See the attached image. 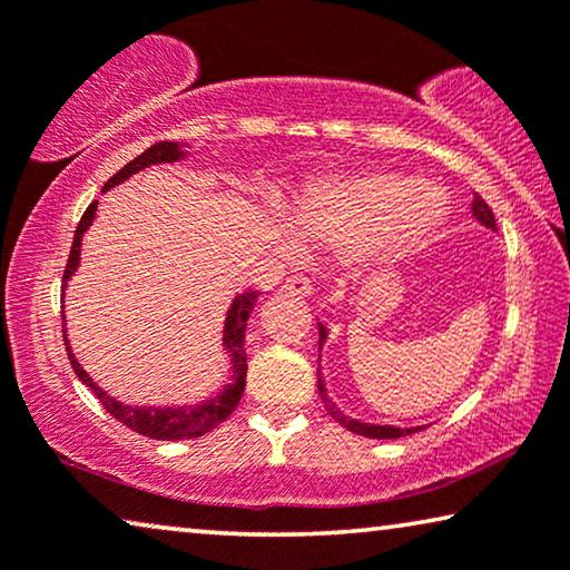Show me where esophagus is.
<instances>
[{"label":"esophagus","instance_id":"esophagus-1","mask_svg":"<svg viewBox=\"0 0 570 570\" xmlns=\"http://www.w3.org/2000/svg\"><path fill=\"white\" fill-rule=\"evenodd\" d=\"M283 291H285L287 295H298V298H306V295H311V291H314V287H311V279H308V277L293 275V277L285 279Z\"/></svg>","mask_w":570,"mask_h":570}]
</instances>
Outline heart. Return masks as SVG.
<instances>
[{"label":"heart","instance_id":"b5f03b06","mask_svg":"<svg viewBox=\"0 0 570 570\" xmlns=\"http://www.w3.org/2000/svg\"><path fill=\"white\" fill-rule=\"evenodd\" d=\"M446 213V197L433 184H410L402 174L347 170L308 178L293 199V223L303 236L347 244L373 256L428 236Z\"/></svg>","mask_w":570,"mask_h":570}]
</instances>
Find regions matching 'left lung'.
<instances>
[{"instance_id":"left-lung-1","label":"left lung","mask_w":570,"mask_h":570,"mask_svg":"<svg viewBox=\"0 0 570 570\" xmlns=\"http://www.w3.org/2000/svg\"><path fill=\"white\" fill-rule=\"evenodd\" d=\"M472 213H474V217H478V220H480L482 225H488L490 230H498V228H495V215H493V209H490V205H488L485 199L480 197V194H474V199H472ZM324 337H326V330H324V326H318V345H322ZM318 396H322L326 412H330V415H332L334 420H337V423H340L342 428H347V431H353V433H357V435H365V439H402V435L417 433V431H420V428H407V431H404V428L368 425V423H361V420H350L347 415H342V412L332 404L330 396H326V389H324V381H322V379H318Z\"/></svg>"}]
</instances>
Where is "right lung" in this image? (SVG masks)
<instances>
[{
	"label": "right lung",
	"instance_id": "obj_1",
	"mask_svg": "<svg viewBox=\"0 0 570 570\" xmlns=\"http://www.w3.org/2000/svg\"><path fill=\"white\" fill-rule=\"evenodd\" d=\"M178 158H181V145H178V142H155L153 147H147L142 155H137L135 160H129L127 166L119 170V174H114L111 178H108L104 189H111V186L127 181L131 174H137V170L153 166V163H170V160H178ZM96 207H98V202H92V205L85 209L80 223H77L72 248H69V259H67V267H65V279H61L65 285H67V279L72 277L77 264H80V240H82V233L90 228L92 220H96ZM256 293H259V291L240 293L238 298L233 301V306L228 311V318H225V347H228V353L233 357V381L223 389L220 394L213 396V400L202 402V404H191V407H158V410H155V407H139L137 410V407H127V404L111 400V396H108L104 389L92 384V379L80 368V363L75 361L72 350H69L67 334H65L69 363H72V371L77 373V379L92 389V394L98 396L100 404H104V407L111 412V415L119 420L121 425L131 428L135 433H142V435H147V439H155V441L199 439V435H205V433L213 431V428L220 425L223 420L238 407L240 396H244V389H246L244 340H246V322H248V316H252L254 303H256Z\"/></svg>",
	"mask_w": 570,
	"mask_h": 570
}]
</instances>
